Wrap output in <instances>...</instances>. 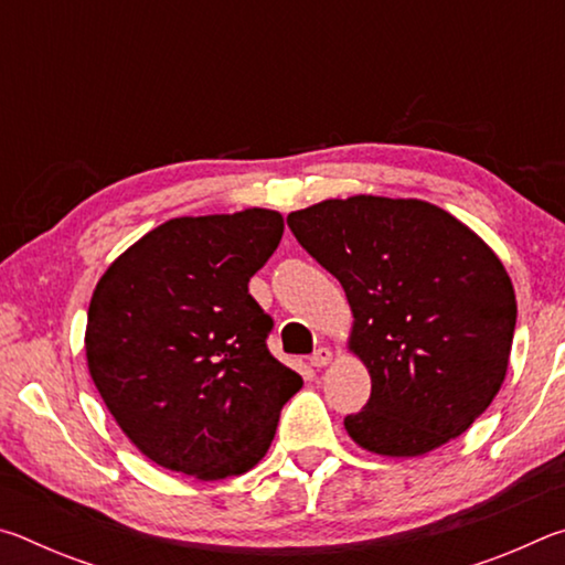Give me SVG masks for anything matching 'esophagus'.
Masks as SVG:
<instances>
[{
	"label": "esophagus",
	"mask_w": 565,
	"mask_h": 565,
	"mask_svg": "<svg viewBox=\"0 0 565 565\" xmlns=\"http://www.w3.org/2000/svg\"><path fill=\"white\" fill-rule=\"evenodd\" d=\"M331 359H333V351L331 349H327V347H321V349H317L311 353V366H317V369H323V366H329L331 363Z\"/></svg>",
	"instance_id": "esophagus-1"
}]
</instances>
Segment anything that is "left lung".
<instances>
[{
  "instance_id": "1",
  "label": "left lung",
  "mask_w": 565,
  "mask_h": 565,
  "mask_svg": "<svg viewBox=\"0 0 565 565\" xmlns=\"http://www.w3.org/2000/svg\"><path fill=\"white\" fill-rule=\"evenodd\" d=\"M286 222L351 306L349 349L371 376L369 404L343 418L353 441L406 458L461 436L513 343V284L491 246L420 199H327Z\"/></svg>"
}]
</instances>
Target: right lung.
Segmentation results:
<instances>
[{
  "mask_svg": "<svg viewBox=\"0 0 565 565\" xmlns=\"http://www.w3.org/2000/svg\"><path fill=\"white\" fill-rule=\"evenodd\" d=\"M284 234L271 209L169 218L92 294L87 363L129 441L199 481L242 476L269 451L301 376L266 349L274 327L248 279Z\"/></svg>",
  "mask_w": 565,
  "mask_h": 565,
  "instance_id": "right-lung-1",
  "label": "right lung"
}]
</instances>
